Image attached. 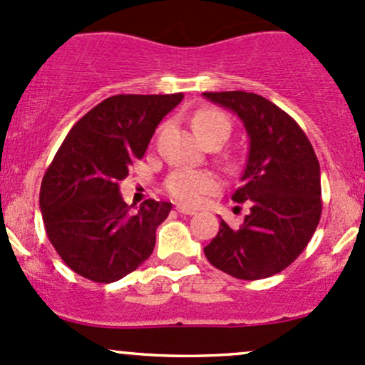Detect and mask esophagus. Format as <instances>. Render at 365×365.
Wrapping results in <instances>:
<instances>
[{
  "label": "esophagus",
  "instance_id": "34e87169",
  "mask_svg": "<svg viewBox=\"0 0 365 365\" xmlns=\"http://www.w3.org/2000/svg\"><path fill=\"white\" fill-rule=\"evenodd\" d=\"M176 211H178L180 215H189V216L195 215L194 210H187V207H183V206H176Z\"/></svg>",
  "mask_w": 365,
  "mask_h": 365
}]
</instances>
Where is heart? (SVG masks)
<instances>
[{
	"instance_id": "1",
	"label": "heart",
	"mask_w": 365,
	"mask_h": 365,
	"mask_svg": "<svg viewBox=\"0 0 365 365\" xmlns=\"http://www.w3.org/2000/svg\"><path fill=\"white\" fill-rule=\"evenodd\" d=\"M192 126L202 142L216 135L228 137L230 121L223 112L204 107L192 115ZM164 189L171 199L183 206H197L207 194L218 190V180L211 171L192 170V168H178L164 182Z\"/></svg>"
}]
</instances>
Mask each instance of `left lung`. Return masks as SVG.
<instances>
[{"label":"left lung","instance_id":"8db88e82","mask_svg":"<svg viewBox=\"0 0 365 365\" xmlns=\"http://www.w3.org/2000/svg\"><path fill=\"white\" fill-rule=\"evenodd\" d=\"M202 95L234 110L250 137L242 185L232 195L235 202H246L250 213L241 227H230L222 220L204 255L211 265L235 279L270 277L302 255L319 225V159L299 124L262 95Z\"/></svg>","mask_w":365,"mask_h":365}]
</instances>
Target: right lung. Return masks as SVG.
Masks as SVG:
<instances>
[{"label": "right lung", "instance_id": "1", "mask_svg": "<svg viewBox=\"0 0 365 365\" xmlns=\"http://www.w3.org/2000/svg\"><path fill=\"white\" fill-rule=\"evenodd\" d=\"M183 93L114 95L86 112L62 142L39 190L46 235L71 270L109 284L142 265L171 202L147 199L138 211L119 182L142 159L155 128Z\"/></svg>", "mask_w": 365, "mask_h": 365}]
</instances>
